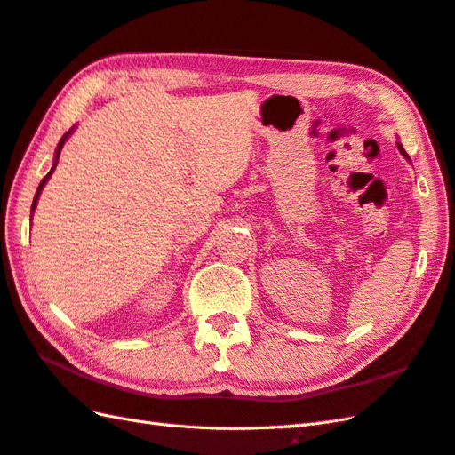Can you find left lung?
<instances>
[{
	"label": "left lung",
	"instance_id": "8db88e82",
	"mask_svg": "<svg viewBox=\"0 0 455 455\" xmlns=\"http://www.w3.org/2000/svg\"><path fill=\"white\" fill-rule=\"evenodd\" d=\"M397 148H400V152L403 154V156H405V158H409V156H407V152L403 150V147H402V144H397Z\"/></svg>",
	"mask_w": 455,
	"mask_h": 455
}]
</instances>
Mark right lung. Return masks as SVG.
I'll use <instances>...</instances> for the list:
<instances>
[{
  "label": "right lung",
  "instance_id": "add662e5",
  "mask_svg": "<svg viewBox=\"0 0 455 455\" xmlns=\"http://www.w3.org/2000/svg\"><path fill=\"white\" fill-rule=\"evenodd\" d=\"M71 132V131H69ZM69 132H65V135H63V139L60 140V144H58V152H55V162H53V168L48 172V175L46 177H44V180L40 181V185H38V191H36V195H35V201H32V208L30 210H35V206H36V201H38V195H40V191H42V187L44 185H46V181H48V177L52 175V172L55 170V165H58V158H60V150L63 148V144H65V139H68V135H69Z\"/></svg>",
  "mask_w": 455,
  "mask_h": 455
}]
</instances>
